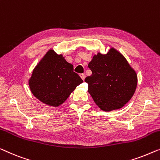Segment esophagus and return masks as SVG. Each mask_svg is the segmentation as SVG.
<instances>
[{"label": "esophagus", "mask_w": 160, "mask_h": 160, "mask_svg": "<svg viewBox=\"0 0 160 160\" xmlns=\"http://www.w3.org/2000/svg\"><path fill=\"white\" fill-rule=\"evenodd\" d=\"M80 76L81 79H82V80H85V76L84 74H81V75H80Z\"/></svg>", "instance_id": "34e87169"}]
</instances>
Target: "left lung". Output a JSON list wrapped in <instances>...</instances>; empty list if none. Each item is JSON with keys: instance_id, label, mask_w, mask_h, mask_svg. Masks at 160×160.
Returning a JSON list of instances; mask_svg holds the SVG:
<instances>
[{"instance_id": "left-lung-1", "label": "left lung", "mask_w": 160, "mask_h": 160, "mask_svg": "<svg viewBox=\"0 0 160 160\" xmlns=\"http://www.w3.org/2000/svg\"><path fill=\"white\" fill-rule=\"evenodd\" d=\"M92 75L85 79L88 91L103 111L120 109L130 101L137 86V74L125 57L111 47L106 54L98 52L88 64Z\"/></svg>"}]
</instances>
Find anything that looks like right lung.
<instances>
[{
    "mask_svg": "<svg viewBox=\"0 0 160 160\" xmlns=\"http://www.w3.org/2000/svg\"><path fill=\"white\" fill-rule=\"evenodd\" d=\"M82 82L62 54H57L50 49L34 68L28 82L36 98L49 106L58 107Z\"/></svg>",
    "mask_w": 160,
    "mask_h": 160,
    "instance_id": "right-lung-1",
    "label": "right lung"
}]
</instances>
